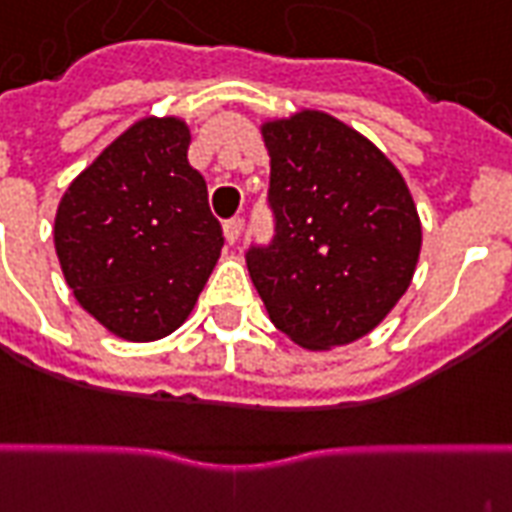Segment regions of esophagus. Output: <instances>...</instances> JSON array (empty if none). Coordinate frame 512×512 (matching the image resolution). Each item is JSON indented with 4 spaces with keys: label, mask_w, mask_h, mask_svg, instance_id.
<instances>
[{
    "label": "esophagus",
    "mask_w": 512,
    "mask_h": 512,
    "mask_svg": "<svg viewBox=\"0 0 512 512\" xmlns=\"http://www.w3.org/2000/svg\"><path fill=\"white\" fill-rule=\"evenodd\" d=\"M241 233H244V222H241V219H227L225 222L227 244H236L238 238H241Z\"/></svg>",
    "instance_id": "obj_1"
}]
</instances>
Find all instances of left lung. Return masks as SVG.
Masks as SVG:
<instances>
[{
	"mask_svg": "<svg viewBox=\"0 0 512 512\" xmlns=\"http://www.w3.org/2000/svg\"><path fill=\"white\" fill-rule=\"evenodd\" d=\"M274 244L246 268L271 323L304 350L372 333L407 293L423 227L407 181L372 140L325 111L266 119Z\"/></svg>",
	"mask_w": 512,
	"mask_h": 512,
	"instance_id": "left-lung-1",
	"label": "left lung"
}]
</instances>
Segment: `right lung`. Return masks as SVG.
Masks as SVG:
<instances>
[{"label":"right lung","mask_w":512,"mask_h":512,"mask_svg":"<svg viewBox=\"0 0 512 512\" xmlns=\"http://www.w3.org/2000/svg\"><path fill=\"white\" fill-rule=\"evenodd\" d=\"M189 124L143 116L64 189L54 246L75 301L127 342H157L198 304L222 252Z\"/></svg>","instance_id":"right-lung-1"}]
</instances>
